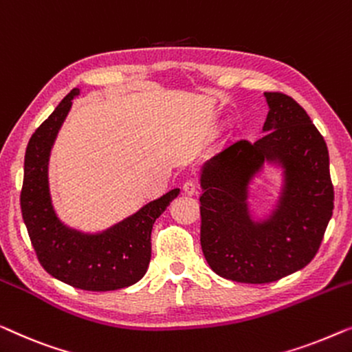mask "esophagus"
Wrapping results in <instances>:
<instances>
[{
    "mask_svg": "<svg viewBox=\"0 0 352 352\" xmlns=\"http://www.w3.org/2000/svg\"><path fill=\"white\" fill-rule=\"evenodd\" d=\"M183 192L188 196H192L196 195L197 192V182L195 180V178H188V180L185 182V185H183Z\"/></svg>",
    "mask_w": 352,
    "mask_h": 352,
    "instance_id": "esophagus-1",
    "label": "esophagus"
}]
</instances>
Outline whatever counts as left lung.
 I'll return each mask as SVG.
<instances>
[{"instance_id":"obj_1","label":"left lung","mask_w":352,"mask_h":352,"mask_svg":"<svg viewBox=\"0 0 352 352\" xmlns=\"http://www.w3.org/2000/svg\"><path fill=\"white\" fill-rule=\"evenodd\" d=\"M270 111L263 135L228 142L201 175V247L225 279L268 284L305 268L318 254L333 214L329 150L303 108L282 92H265ZM265 160L285 167L278 210L250 219L246 188Z\"/></svg>"}]
</instances>
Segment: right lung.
Segmentation results:
<instances>
[{
    "instance_id": "right-lung-1",
    "label": "right lung",
    "mask_w": 352,
    "mask_h": 352,
    "mask_svg": "<svg viewBox=\"0 0 352 352\" xmlns=\"http://www.w3.org/2000/svg\"><path fill=\"white\" fill-rule=\"evenodd\" d=\"M73 89L30 138L25 151L21 209L30 241L44 270L65 284L89 292H108L135 284L151 258V230L180 190L148 202L137 214L98 234H84L57 219L47 183V162L58 129L70 111Z\"/></svg>"
}]
</instances>
